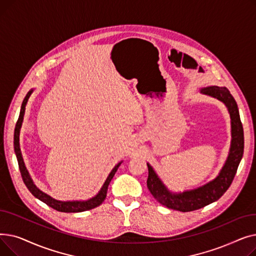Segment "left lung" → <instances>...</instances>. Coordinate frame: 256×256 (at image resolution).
<instances>
[{
    "label": "left lung",
    "instance_id": "left-lung-1",
    "mask_svg": "<svg viewBox=\"0 0 256 256\" xmlns=\"http://www.w3.org/2000/svg\"><path fill=\"white\" fill-rule=\"evenodd\" d=\"M201 92L223 102L228 108L232 118V141L230 152L219 176L212 182L198 188V189L188 191L182 194H172L160 182L152 168L147 165L148 166L147 188H148L152 196L160 204H162L168 208L180 212L196 210L218 200L230 186L244 154L243 124L240 122L236 102L232 96L230 91L226 87L210 86L201 89Z\"/></svg>",
    "mask_w": 256,
    "mask_h": 256
}]
</instances>
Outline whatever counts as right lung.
Returning a JSON list of instances; mask_svg holds the SVG:
<instances>
[{"mask_svg":"<svg viewBox=\"0 0 256 256\" xmlns=\"http://www.w3.org/2000/svg\"><path fill=\"white\" fill-rule=\"evenodd\" d=\"M32 93V90L26 93V98L22 100V108H20V113L18 116V119L16 121V130H14V152L18 158V167H20V171L22 174V180L24 182V184L28 188L29 191L38 199H40L46 204H48V206L52 208L54 210H56L58 212H85V210H92L94 208H96L98 206H100L106 197V192H108V186H109L110 182L112 180L115 172L117 171L118 167L120 164L116 165L114 167V169L111 171V173L108 176L106 180L104 182L102 190L100 191V193L87 201H67V202H63V201H58L52 199V197H50L48 195H46V193H44L42 191H40L38 188L34 184L33 180H31L28 171L26 169V166L24 164V160L22 156V152H20V126L22 124V119H24V110H26V102H28L30 96Z\"/></svg>","mask_w":256,"mask_h":256,"instance_id":"right-lung-1","label":"right lung"}]
</instances>
